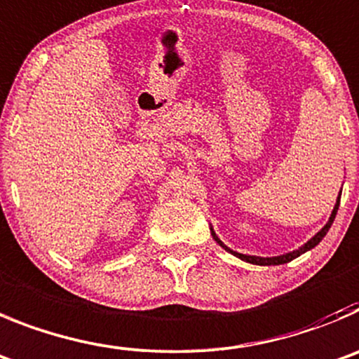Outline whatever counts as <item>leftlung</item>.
I'll return each instance as SVG.
<instances>
[{"label": "left lung", "mask_w": 359, "mask_h": 359, "mask_svg": "<svg viewBox=\"0 0 359 359\" xmlns=\"http://www.w3.org/2000/svg\"><path fill=\"white\" fill-rule=\"evenodd\" d=\"M338 205H340V197H338L337 205H334V210H333V213H331V217H330V222H327V224H325L324 228H322L320 231H318L317 235H315L313 238L310 240V242H306V244L302 245L301 249H297V251H294V252H288V255H283V256H274V258H258V256H248V255H240V252H235V251H229L228 248H224V245L220 244V240H217V242H219V244L222 245V248H224V249H228V251L231 252V255H235L236 258L244 259V262L255 263V265H281V263L292 262V259H294V258H297V256H301L302 252H306V251H310V249H313L315 245H317L318 242H320V240L324 238V236H325V233H327V229H330V228H331V224H333L334 215H337V212H338Z\"/></svg>", "instance_id": "left-lung-1"}]
</instances>
